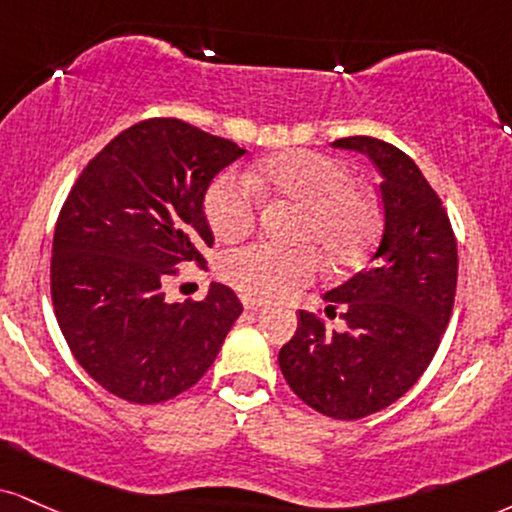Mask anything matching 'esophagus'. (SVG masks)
Segmentation results:
<instances>
[{
    "label": "esophagus",
    "instance_id": "obj_1",
    "mask_svg": "<svg viewBox=\"0 0 512 512\" xmlns=\"http://www.w3.org/2000/svg\"><path fill=\"white\" fill-rule=\"evenodd\" d=\"M243 307L248 312H257V310H262L264 303H262V300H255V298H243Z\"/></svg>",
    "mask_w": 512,
    "mask_h": 512
}]
</instances>
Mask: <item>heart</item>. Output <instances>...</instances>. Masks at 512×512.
Masks as SVG:
<instances>
[{"mask_svg": "<svg viewBox=\"0 0 512 512\" xmlns=\"http://www.w3.org/2000/svg\"><path fill=\"white\" fill-rule=\"evenodd\" d=\"M255 187L300 207L293 240L310 243L331 267L360 262L377 240L379 207L374 197L355 186L353 174L341 162L312 150L264 159L252 169L250 181L236 174L219 176L205 195V217L221 240H238L255 229L260 209ZM314 251L307 245L250 243L226 250L217 272L250 298H281L312 281L317 272Z\"/></svg>", "mask_w": 512, "mask_h": 512, "instance_id": "b5f03b06", "label": "heart"}]
</instances>
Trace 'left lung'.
Returning a JSON list of instances; mask_svg holds the SVG:
<instances>
[{"mask_svg":"<svg viewBox=\"0 0 512 512\" xmlns=\"http://www.w3.org/2000/svg\"><path fill=\"white\" fill-rule=\"evenodd\" d=\"M334 147L377 166L384 231L367 267L324 293L326 315L343 307L341 329L300 312L279 367L312 410L360 420L405 396L432 362L453 312L458 248L439 195L405 152L369 135Z\"/></svg>","mask_w":512,"mask_h":512,"instance_id":"1","label":"left lung"}]
</instances>
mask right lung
Returning a JSON list of instances; mask_svg holds the SVG:
<instances>
[{"label": "right lung", "instance_id": "obj_1", "mask_svg": "<svg viewBox=\"0 0 512 512\" xmlns=\"http://www.w3.org/2000/svg\"><path fill=\"white\" fill-rule=\"evenodd\" d=\"M245 150L178 119H147L90 159L59 212L52 303L78 365L128 403L188 391L243 312L224 283L169 303L181 264H205V195Z\"/></svg>", "mask_w": 512, "mask_h": 512}]
</instances>
